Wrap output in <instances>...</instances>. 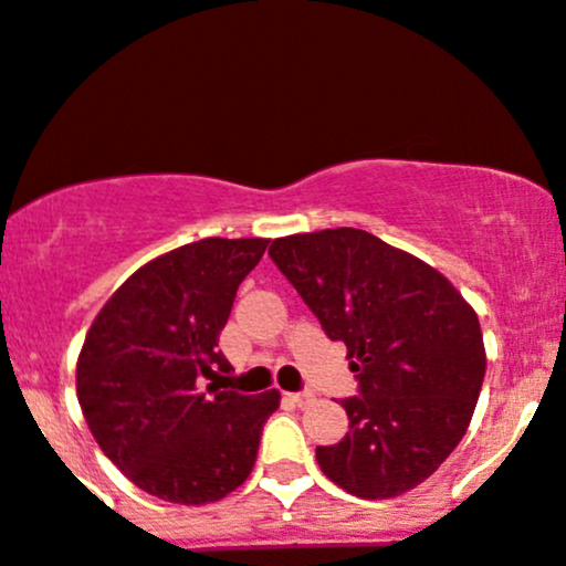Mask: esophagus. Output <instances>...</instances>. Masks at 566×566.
Masks as SVG:
<instances>
[{
    "label": "esophagus",
    "instance_id": "esophagus-1",
    "mask_svg": "<svg viewBox=\"0 0 566 566\" xmlns=\"http://www.w3.org/2000/svg\"><path fill=\"white\" fill-rule=\"evenodd\" d=\"M290 400L295 402V406H308V402H314V395L312 392H295V395H290Z\"/></svg>",
    "mask_w": 566,
    "mask_h": 566
}]
</instances>
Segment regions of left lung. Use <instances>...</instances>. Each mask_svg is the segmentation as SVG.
I'll list each match as a JSON object with an SVG mask.
<instances>
[{"label":"left lung","instance_id":"obj_1","mask_svg":"<svg viewBox=\"0 0 566 566\" xmlns=\"http://www.w3.org/2000/svg\"><path fill=\"white\" fill-rule=\"evenodd\" d=\"M271 260L331 340H344L359 397L349 432L319 446L335 486L389 500L427 481L473 419L483 374L481 325L462 293L413 254L359 228L273 239Z\"/></svg>","mask_w":566,"mask_h":566}]
</instances>
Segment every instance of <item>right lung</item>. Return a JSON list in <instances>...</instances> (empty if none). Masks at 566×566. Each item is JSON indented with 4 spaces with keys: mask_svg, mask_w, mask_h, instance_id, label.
<instances>
[{
    "mask_svg": "<svg viewBox=\"0 0 566 566\" xmlns=\"http://www.w3.org/2000/svg\"><path fill=\"white\" fill-rule=\"evenodd\" d=\"M269 239H201L134 271L93 319L77 400L98 449L142 492L207 505L247 481L282 395L220 392L235 290Z\"/></svg>",
    "mask_w": 566,
    "mask_h": 566,
    "instance_id": "obj_1",
    "label": "right lung"
}]
</instances>
